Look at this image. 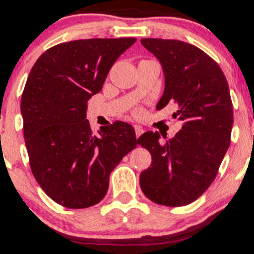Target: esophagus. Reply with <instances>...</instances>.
I'll return each instance as SVG.
<instances>
[{"mask_svg":"<svg viewBox=\"0 0 254 254\" xmlns=\"http://www.w3.org/2000/svg\"><path fill=\"white\" fill-rule=\"evenodd\" d=\"M143 132H144L143 129H142L141 127H137V125H136V127H135V133H136V137H137V138H138V137L141 136L142 133H143Z\"/></svg>","mask_w":254,"mask_h":254,"instance_id":"1","label":"esophagus"}]
</instances>
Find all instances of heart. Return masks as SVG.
Instances as JSON below:
<instances>
[{
    "mask_svg": "<svg viewBox=\"0 0 254 254\" xmlns=\"http://www.w3.org/2000/svg\"><path fill=\"white\" fill-rule=\"evenodd\" d=\"M136 115H139V113H141V110H136Z\"/></svg>",
    "mask_w": 254,
    "mask_h": 254,
    "instance_id": "1",
    "label": "heart"
}]
</instances>
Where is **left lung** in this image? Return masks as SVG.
Here are the masks:
<instances>
[{
  "instance_id": "1",
  "label": "left lung",
  "mask_w": 254,
  "mask_h": 254,
  "mask_svg": "<svg viewBox=\"0 0 254 254\" xmlns=\"http://www.w3.org/2000/svg\"><path fill=\"white\" fill-rule=\"evenodd\" d=\"M165 72L162 109L174 103L182 130L165 143L147 131L137 143L151 154V165L139 176L143 193L154 203L188 205L208 190L230 144L233 104L223 71L197 46L173 39L143 38Z\"/></svg>"
}]
</instances>
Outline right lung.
<instances>
[{
	"mask_svg": "<svg viewBox=\"0 0 254 254\" xmlns=\"http://www.w3.org/2000/svg\"><path fill=\"white\" fill-rule=\"evenodd\" d=\"M136 38L81 39L48 49L32 66L21 97L31 171L52 200L70 209L95 205L110 174L136 148L124 122L101 127L86 119L87 101L103 88L110 69Z\"/></svg>",
	"mask_w": 254,
	"mask_h": 254,
	"instance_id": "right-lung-1",
	"label": "right lung"
}]
</instances>
